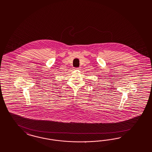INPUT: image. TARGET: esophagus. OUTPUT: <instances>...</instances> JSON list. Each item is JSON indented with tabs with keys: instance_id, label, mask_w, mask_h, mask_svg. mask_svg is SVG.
Masks as SVG:
<instances>
[{
	"instance_id": "obj_1",
	"label": "esophagus",
	"mask_w": 152,
	"mask_h": 152,
	"mask_svg": "<svg viewBox=\"0 0 152 152\" xmlns=\"http://www.w3.org/2000/svg\"><path fill=\"white\" fill-rule=\"evenodd\" d=\"M75 69H76V70H78V69H80V68H75Z\"/></svg>"
}]
</instances>
